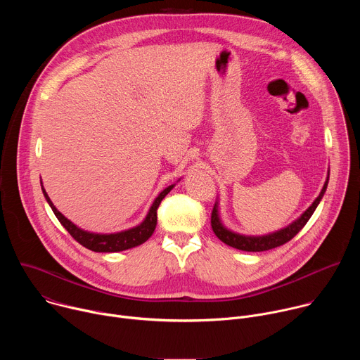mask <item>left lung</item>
I'll return each mask as SVG.
<instances>
[{
	"label": "left lung",
	"mask_w": 360,
	"mask_h": 360,
	"mask_svg": "<svg viewBox=\"0 0 360 360\" xmlns=\"http://www.w3.org/2000/svg\"><path fill=\"white\" fill-rule=\"evenodd\" d=\"M328 182H329V178L326 179L319 196L314 200V203L311 205L309 208H307L302 215L300 218H297L295 222H292L289 226L278 231V232H274V233H269V235H264V236H245V235H239V233H235L229 229H226L221 219H219V215H218V202L215 203V207L212 210V215H211V225H212V231L215 232V235L226 245L232 246V248H236L239 250H246V252H262V250H269V249H274V248H278L286 242H289L304 225L306 222L311 219V217L314 215L316 207L319 205L323 193L326 192V188H328Z\"/></svg>",
	"instance_id": "1"
}]
</instances>
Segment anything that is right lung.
Masks as SVG:
<instances>
[{
    "label": "right lung",
    "instance_id": "right-lung-1",
    "mask_svg": "<svg viewBox=\"0 0 360 360\" xmlns=\"http://www.w3.org/2000/svg\"><path fill=\"white\" fill-rule=\"evenodd\" d=\"M172 188H174V185L165 188L158 195V198L153 200L152 207L149 208V212H148L146 218L142 221V224H139L138 226L131 228L128 231H122V232H117V233H92V232H86V231L78 228L54 207V203L51 202L44 186H42V192H44L46 202L49 203L51 210H53V212L56 214V217L58 218L61 225L70 232V235L78 243H81L82 246H85L89 250H94V252H121L125 249L135 248L150 238V235L153 233V231H155V226H157V218H158L157 211H158L160 203L169 193V191Z\"/></svg>",
    "mask_w": 360,
    "mask_h": 360
}]
</instances>
